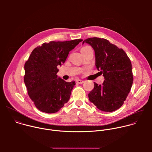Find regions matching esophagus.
Here are the masks:
<instances>
[{"instance_id":"esophagus-1","label":"esophagus","mask_w":152,"mask_h":152,"mask_svg":"<svg viewBox=\"0 0 152 152\" xmlns=\"http://www.w3.org/2000/svg\"><path fill=\"white\" fill-rule=\"evenodd\" d=\"M76 82H77V83H78V84H82L83 83H84V81L82 80H80V79H77V80H76Z\"/></svg>"}]
</instances>
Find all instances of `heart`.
I'll use <instances>...</instances> for the list:
<instances>
[{"label": "heart", "mask_w": 152, "mask_h": 152, "mask_svg": "<svg viewBox=\"0 0 152 152\" xmlns=\"http://www.w3.org/2000/svg\"><path fill=\"white\" fill-rule=\"evenodd\" d=\"M90 48V47H88V46H86V47H83V48H82V49H86V48Z\"/></svg>", "instance_id": "obj_1"}]
</instances>
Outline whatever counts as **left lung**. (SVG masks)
I'll return each mask as SVG.
<instances>
[{
    "mask_svg": "<svg viewBox=\"0 0 152 152\" xmlns=\"http://www.w3.org/2000/svg\"><path fill=\"white\" fill-rule=\"evenodd\" d=\"M95 52L96 66L103 74L102 85L94 82L88 98L99 110L113 112L123 105L133 83L132 64L122 49L106 39L97 37L85 39Z\"/></svg>",
    "mask_w": 152,
    "mask_h": 152,
    "instance_id": "8db88e82",
    "label": "left lung"
}]
</instances>
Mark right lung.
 <instances>
[{
  "mask_svg": "<svg viewBox=\"0 0 152 152\" xmlns=\"http://www.w3.org/2000/svg\"><path fill=\"white\" fill-rule=\"evenodd\" d=\"M82 40L45 42L31 53L25 64L24 82L29 97L39 111L56 113L69 101L76 83L58 77V66Z\"/></svg>",
  "mask_w": 152,
  "mask_h": 152,
  "instance_id": "obj_1",
  "label": "right lung"
}]
</instances>
